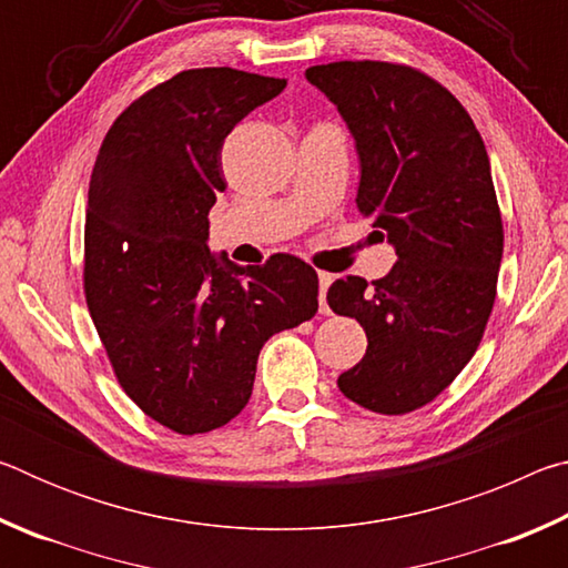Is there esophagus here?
I'll return each instance as SVG.
<instances>
[{"instance_id":"1","label":"esophagus","mask_w":568,"mask_h":568,"mask_svg":"<svg viewBox=\"0 0 568 568\" xmlns=\"http://www.w3.org/2000/svg\"><path fill=\"white\" fill-rule=\"evenodd\" d=\"M318 283H321V295H318L321 313H331L328 303H325V295H328V287H331V283H333V275H331V273H318Z\"/></svg>"}]
</instances>
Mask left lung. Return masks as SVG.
I'll use <instances>...</instances> for the list:
<instances>
[{
    "label": "left lung",
    "mask_w": 568,
    "mask_h": 568,
    "mask_svg": "<svg viewBox=\"0 0 568 568\" xmlns=\"http://www.w3.org/2000/svg\"><path fill=\"white\" fill-rule=\"evenodd\" d=\"M305 80L338 108L355 140V205L398 261L381 281L328 287L333 313L368 335L338 388L398 416L434 400L474 358L496 301L504 227L491 162L454 94L410 67L331 62Z\"/></svg>",
    "instance_id": "obj_1"
}]
</instances>
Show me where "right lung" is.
Segmentation results:
<instances>
[{"instance_id":"obj_1","label":"right lung","mask_w":568,"mask_h":568,"mask_svg":"<svg viewBox=\"0 0 568 568\" xmlns=\"http://www.w3.org/2000/svg\"><path fill=\"white\" fill-rule=\"evenodd\" d=\"M285 80L187 70L124 110L94 162L84 295L124 393L182 436L225 426L253 393L271 335L318 311V273L295 255L237 265L210 253L227 187L220 150Z\"/></svg>"}]
</instances>
